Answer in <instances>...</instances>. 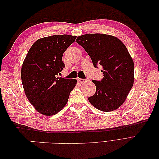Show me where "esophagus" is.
<instances>
[{"instance_id":"esophagus-1","label":"esophagus","mask_w":159,"mask_h":159,"mask_svg":"<svg viewBox=\"0 0 159 159\" xmlns=\"http://www.w3.org/2000/svg\"><path fill=\"white\" fill-rule=\"evenodd\" d=\"M78 81H80V83H84V81H85V80H84V79H81V78H78Z\"/></svg>"}]
</instances>
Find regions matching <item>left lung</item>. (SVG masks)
Wrapping results in <instances>:
<instances>
[{
    "label": "left lung",
    "mask_w": 159,
    "mask_h": 159,
    "mask_svg": "<svg viewBox=\"0 0 159 159\" xmlns=\"http://www.w3.org/2000/svg\"><path fill=\"white\" fill-rule=\"evenodd\" d=\"M75 42L90 56L95 68L103 67V78L93 80V95L88 98L93 106L103 111H111L125 102L134 82V63L126 46L117 38L103 34H87Z\"/></svg>",
    "instance_id": "left-lung-1"
}]
</instances>
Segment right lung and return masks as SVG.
Instances as JSON below:
<instances>
[{
  "mask_svg": "<svg viewBox=\"0 0 159 159\" xmlns=\"http://www.w3.org/2000/svg\"><path fill=\"white\" fill-rule=\"evenodd\" d=\"M76 36L54 35L40 38L28 51L21 69V79L28 99L41 114L51 116L64 107L75 79L57 77L65 67L62 56Z\"/></svg>",
  "mask_w": 159,
  "mask_h": 159,
  "instance_id": "1",
  "label": "right lung"
}]
</instances>
